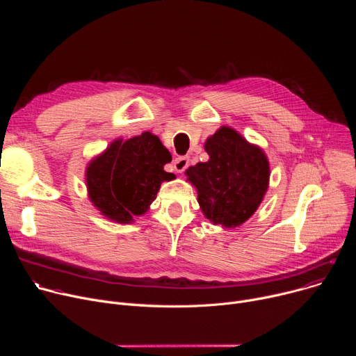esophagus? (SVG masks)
<instances>
[{"instance_id":"esophagus-1","label":"esophagus","mask_w":356,"mask_h":356,"mask_svg":"<svg viewBox=\"0 0 356 356\" xmlns=\"http://www.w3.org/2000/svg\"><path fill=\"white\" fill-rule=\"evenodd\" d=\"M189 163H191V160H189V157H177L175 161H173V165H175V170H176V173H183L186 168L189 167Z\"/></svg>"}]
</instances>
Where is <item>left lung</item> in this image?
I'll return each mask as SVG.
<instances>
[{"instance_id":"obj_1","label":"left lung","mask_w":356,"mask_h":356,"mask_svg":"<svg viewBox=\"0 0 356 356\" xmlns=\"http://www.w3.org/2000/svg\"><path fill=\"white\" fill-rule=\"evenodd\" d=\"M209 160L191 165L184 175L197 192L204 218L222 228L247 222L263 202L270 184L264 149L223 125L204 141Z\"/></svg>"}]
</instances>
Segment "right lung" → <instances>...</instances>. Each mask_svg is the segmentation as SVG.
I'll return each instance as SVG.
<instances>
[{
    "label": "right lung",
    "instance_id": "obj_1",
    "mask_svg": "<svg viewBox=\"0 0 356 356\" xmlns=\"http://www.w3.org/2000/svg\"><path fill=\"white\" fill-rule=\"evenodd\" d=\"M170 161V152L149 131L117 138L86 165L88 197L106 219L133 223L149 209L161 183L176 177L164 170Z\"/></svg>",
    "mask_w": 356,
    "mask_h": 356
}]
</instances>
